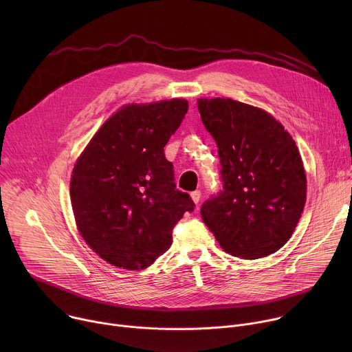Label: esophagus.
Returning <instances> with one entry per match:
<instances>
[{"mask_svg":"<svg viewBox=\"0 0 352 352\" xmlns=\"http://www.w3.org/2000/svg\"><path fill=\"white\" fill-rule=\"evenodd\" d=\"M190 197L193 200V204L197 205L200 202V197H202V193H200V190H195V192L190 193Z\"/></svg>","mask_w":352,"mask_h":352,"instance_id":"esophagus-1","label":"esophagus"}]
</instances>
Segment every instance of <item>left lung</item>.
Wrapping results in <instances>:
<instances>
[{
    "label": "left lung",
    "instance_id": "left-lung-1",
    "mask_svg": "<svg viewBox=\"0 0 352 352\" xmlns=\"http://www.w3.org/2000/svg\"><path fill=\"white\" fill-rule=\"evenodd\" d=\"M214 138L223 188L200 216L227 254L241 259L272 255L291 238L307 202L299 150L267 111L232 98H197Z\"/></svg>",
    "mask_w": 352,
    "mask_h": 352
}]
</instances>
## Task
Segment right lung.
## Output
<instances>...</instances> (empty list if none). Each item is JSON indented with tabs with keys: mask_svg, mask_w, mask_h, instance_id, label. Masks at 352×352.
I'll return each instance as SVG.
<instances>
[{
	"mask_svg": "<svg viewBox=\"0 0 352 352\" xmlns=\"http://www.w3.org/2000/svg\"><path fill=\"white\" fill-rule=\"evenodd\" d=\"M188 111L185 98L125 104L78 157L71 204L78 231L100 258L126 270L153 265L195 204L175 189L164 146Z\"/></svg>",
	"mask_w": 352,
	"mask_h": 352,
	"instance_id": "obj_1",
	"label": "right lung"
}]
</instances>
